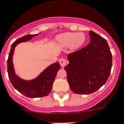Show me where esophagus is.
Returning <instances> with one entry per match:
<instances>
[{
    "label": "esophagus",
    "instance_id": "1",
    "mask_svg": "<svg viewBox=\"0 0 124 124\" xmlns=\"http://www.w3.org/2000/svg\"><path fill=\"white\" fill-rule=\"evenodd\" d=\"M59 63H60V64H61V67H65L66 65H67V61H66L65 59L62 58L60 59Z\"/></svg>",
    "mask_w": 124,
    "mask_h": 124
}]
</instances>
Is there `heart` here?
I'll return each mask as SVG.
<instances>
[{
	"instance_id": "1",
	"label": "heart",
	"mask_w": 124,
	"mask_h": 124,
	"mask_svg": "<svg viewBox=\"0 0 124 124\" xmlns=\"http://www.w3.org/2000/svg\"><path fill=\"white\" fill-rule=\"evenodd\" d=\"M57 39L61 46H71L72 49L76 50L83 46L86 41V36L83 33L67 32L57 36Z\"/></svg>"
}]
</instances>
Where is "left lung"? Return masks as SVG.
<instances>
[{
    "mask_svg": "<svg viewBox=\"0 0 124 124\" xmlns=\"http://www.w3.org/2000/svg\"><path fill=\"white\" fill-rule=\"evenodd\" d=\"M91 42L80 50L68 55L69 64L65 67L71 91L87 95L99 89L110 76L112 54L107 41L89 31Z\"/></svg>",
    "mask_w": 124,
    "mask_h": 124,
    "instance_id": "obj_1",
    "label": "left lung"
}]
</instances>
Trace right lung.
I'll return each instance as SVG.
<instances>
[{
	"label": "right lung",
	"mask_w": 124,
	"mask_h": 124,
	"mask_svg": "<svg viewBox=\"0 0 124 124\" xmlns=\"http://www.w3.org/2000/svg\"><path fill=\"white\" fill-rule=\"evenodd\" d=\"M38 35H27L13 42L7 61L8 74L10 82L16 89L29 98H39L48 95L52 91L56 74L61 68L58 62L53 63L44 70L37 78L31 80L22 79L15 73L12 62L15 47L19 43L31 40L32 37Z\"/></svg>",
	"instance_id": "1"
}]
</instances>
